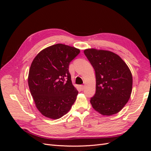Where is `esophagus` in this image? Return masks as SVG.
I'll list each match as a JSON object with an SVG mask.
<instances>
[{"instance_id":"obj_1","label":"esophagus","mask_w":151,"mask_h":151,"mask_svg":"<svg viewBox=\"0 0 151 151\" xmlns=\"http://www.w3.org/2000/svg\"><path fill=\"white\" fill-rule=\"evenodd\" d=\"M84 88H85V86H84V85H82V86H81V90H82V91H83V90L84 89Z\"/></svg>"}]
</instances>
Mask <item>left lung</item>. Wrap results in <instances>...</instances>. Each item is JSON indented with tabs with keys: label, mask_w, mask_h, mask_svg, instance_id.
Returning <instances> with one entry per match:
<instances>
[{
	"label": "left lung",
	"mask_w": 151,
	"mask_h": 151,
	"mask_svg": "<svg viewBox=\"0 0 151 151\" xmlns=\"http://www.w3.org/2000/svg\"><path fill=\"white\" fill-rule=\"evenodd\" d=\"M84 53L96 74V93L91 98L93 108L103 115L119 112L130 99L132 73L125 62L107 50L86 49Z\"/></svg>",
	"instance_id": "8db88e82"
}]
</instances>
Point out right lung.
Segmentation results:
<instances>
[{"label":"right lung","mask_w":151,"mask_h":151,"mask_svg":"<svg viewBox=\"0 0 151 151\" xmlns=\"http://www.w3.org/2000/svg\"><path fill=\"white\" fill-rule=\"evenodd\" d=\"M80 50L56 44L41 51L32 62L28 85L36 108L45 116L58 119L70 110L78 91L68 71Z\"/></svg>","instance_id":"obj_1"}]
</instances>
